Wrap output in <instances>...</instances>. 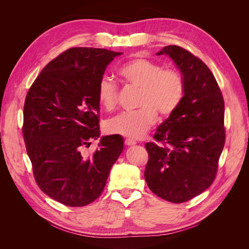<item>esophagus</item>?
Listing matches in <instances>:
<instances>
[{
  "label": "esophagus",
  "instance_id": "obj_1",
  "mask_svg": "<svg viewBox=\"0 0 249 249\" xmlns=\"http://www.w3.org/2000/svg\"><path fill=\"white\" fill-rule=\"evenodd\" d=\"M124 144L125 145H127V146H132V145H135V144H136V142H135L134 140H132V139H129V138H127V139H125L124 140Z\"/></svg>",
  "mask_w": 249,
  "mask_h": 249
}]
</instances>
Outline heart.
Instances as JSON below:
<instances>
[{"instance_id":"1","label":"heart","mask_w":249,"mask_h":249,"mask_svg":"<svg viewBox=\"0 0 249 249\" xmlns=\"http://www.w3.org/2000/svg\"><path fill=\"white\" fill-rule=\"evenodd\" d=\"M119 74L126 84L140 90L139 109L125 112L108 120L106 130L131 139H141L157 120V112L170 116L179 107L185 93L184 79L177 70L163 66L145 57H135L120 66ZM96 97L107 111L116 107L118 87L108 77H103L96 88Z\"/></svg>"}]
</instances>
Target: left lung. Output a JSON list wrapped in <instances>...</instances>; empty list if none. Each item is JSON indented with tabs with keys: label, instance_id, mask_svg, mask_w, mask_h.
<instances>
[{
	"label": "left lung",
	"instance_id": "left-lung-1",
	"mask_svg": "<svg viewBox=\"0 0 249 249\" xmlns=\"http://www.w3.org/2000/svg\"><path fill=\"white\" fill-rule=\"evenodd\" d=\"M157 55H167L182 73L183 102L162 123L148 142L144 178L158 196L180 203L197 196L214 182L224 146V101L209 67L190 52L178 46L164 47Z\"/></svg>",
	"mask_w": 249,
	"mask_h": 249
}]
</instances>
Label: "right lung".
<instances>
[{
  "mask_svg": "<svg viewBox=\"0 0 249 249\" xmlns=\"http://www.w3.org/2000/svg\"><path fill=\"white\" fill-rule=\"evenodd\" d=\"M105 49L71 48L52 60L26 96L22 135L37 185L69 207L102 194L124 149L120 135L101 137L88 157L83 148L100 138L96 88L107 66L122 55Z\"/></svg>",
  "mask_w": 249,
  "mask_h": 249,
  "instance_id": "add662e5",
  "label": "right lung"
}]
</instances>
